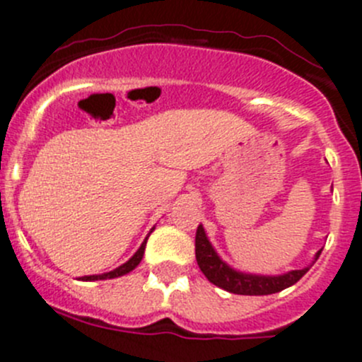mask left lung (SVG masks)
<instances>
[{
	"label": "left lung",
	"mask_w": 362,
	"mask_h": 362,
	"mask_svg": "<svg viewBox=\"0 0 362 362\" xmlns=\"http://www.w3.org/2000/svg\"><path fill=\"white\" fill-rule=\"evenodd\" d=\"M194 252H197L198 266H200L202 273L207 276L209 282H212L218 288L225 289V291L234 293V295H273V293H279L282 289L293 286V284H296L309 272V268H303L284 273V275L279 276L246 275V273L235 272V269H232L230 266H227L218 257V253L214 252L212 245L209 243L202 225H198L197 228ZM320 253H322V250L316 253V259L320 257Z\"/></svg>",
	"instance_id": "8db88e82"
}]
</instances>
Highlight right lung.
Masks as SVG:
<instances>
[{
    "mask_svg": "<svg viewBox=\"0 0 362 362\" xmlns=\"http://www.w3.org/2000/svg\"><path fill=\"white\" fill-rule=\"evenodd\" d=\"M144 248H146V241H144L143 245H141V248L134 253V257H132L130 261H127L123 266H119V268L114 269V272L103 273V275L82 276V280H107V279H116V276L127 275V273H130L132 269H134L135 266H137L141 262V259H143V255H144Z\"/></svg>",
    "mask_w": 362,
    "mask_h": 362,
    "instance_id": "obj_1",
    "label": "right lung"
}]
</instances>
